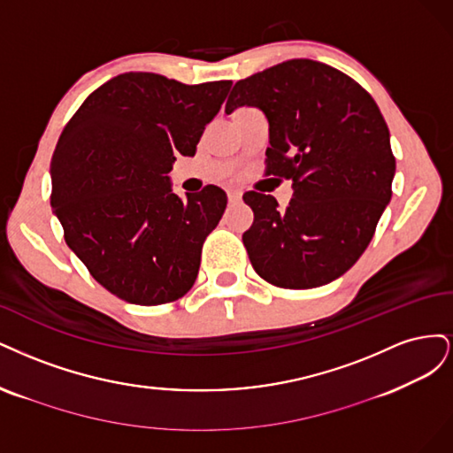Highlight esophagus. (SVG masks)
Here are the masks:
<instances>
[{
	"mask_svg": "<svg viewBox=\"0 0 453 453\" xmlns=\"http://www.w3.org/2000/svg\"><path fill=\"white\" fill-rule=\"evenodd\" d=\"M227 199L229 203H239L242 199L241 189H227Z\"/></svg>",
	"mask_w": 453,
	"mask_h": 453,
	"instance_id": "34e87169",
	"label": "esophagus"
}]
</instances>
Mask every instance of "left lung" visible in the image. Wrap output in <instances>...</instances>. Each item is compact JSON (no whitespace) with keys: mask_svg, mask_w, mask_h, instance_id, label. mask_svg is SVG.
<instances>
[{"mask_svg":"<svg viewBox=\"0 0 453 453\" xmlns=\"http://www.w3.org/2000/svg\"><path fill=\"white\" fill-rule=\"evenodd\" d=\"M244 105L269 122L267 173L294 188L286 209L273 196H242L254 211L242 235L250 264L279 288L329 284L361 257L391 199L384 116L354 79L303 58L239 81L226 112Z\"/></svg>","mask_w":453,"mask_h":453,"instance_id":"8db88e82","label":"left lung"}]
</instances>
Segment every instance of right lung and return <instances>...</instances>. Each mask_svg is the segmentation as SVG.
I'll list each match as a JSON object with an SVG mask.
<instances>
[{
	"label": "right lung",
	"mask_w": 453,
	"mask_h": 453,
	"mask_svg": "<svg viewBox=\"0 0 453 453\" xmlns=\"http://www.w3.org/2000/svg\"><path fill=\"white\" fill-rule=\"evenodd\" d=\"M231 81L188 86L122 73L99 86L62 131L50 162L52 212L94 279L154 306L194 286L203 242L227 205L222 188L174 194L169 173L220 111Z\"/></svg>",
	"instance_id": "obj_1"
}]
</instances>
